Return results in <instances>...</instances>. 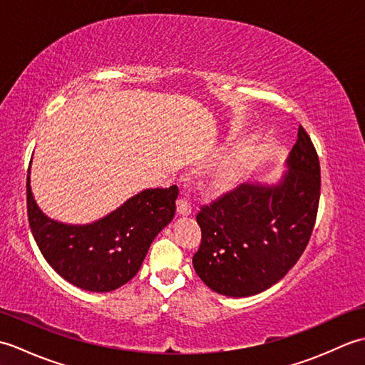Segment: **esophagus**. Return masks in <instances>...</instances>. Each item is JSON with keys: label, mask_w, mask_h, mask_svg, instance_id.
I'll return each instance as SVG.
<instances>
[{"label": "esophagus", "mask_w": 365, "mask_h": 365, "mask_svg": "<svg viewBox=\"0 0 365 365\" xmlns=\"http://www.w3.org/2000/svg\"><path fill=\"white\" fill-rule=\"evenodd\" d=\"M191 204L188 202L187 199L185 197H180L177 200V213L178 215H182V216H188V215H191Z\"/></svg>", "instance_id": "34e87169"}]
</instances>
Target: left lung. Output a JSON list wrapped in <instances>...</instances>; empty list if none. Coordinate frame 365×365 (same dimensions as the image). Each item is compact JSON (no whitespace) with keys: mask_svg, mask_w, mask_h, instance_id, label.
Here are the masks:
<instances>
[{"mask_svg":"<svg viewBox=\"0 0 365 365\" xmlns=\"http://www.w3.org/2000/svg\"><path fill=\"white\" fill-rule=\"evenodd\" d=\"M320 182L319 155L299 127L279 183H243L200 208L202 240L192 255L197 276L213 292L234 298L281 281L311 240Z\"/></svg>","mask_w":365,"mask_h":365,"instance_id":"obj_1","label":"left lung"}]
</instances>
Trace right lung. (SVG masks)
<instances>
[{"mask_svg":"<svg viewBox=\"0 0 365 365\" xmlns=\"http://www.w3.org/2000/svg\"><path fill=\"white\" fill-rule=\"evenodd\" d=\"M29 182L28 175L29 227L45 260L67 282L98 293L136 276L155 237L173 221L178 196L175 185L144 190L96 222L64 224L42 213Z\"/></svg>","mask_w":365,"mask_h":365,"instance_id":"add662e5","label":"right lung"}]
</instances>
